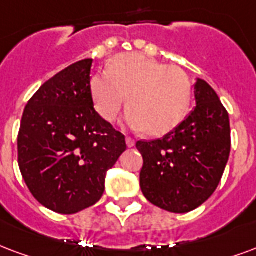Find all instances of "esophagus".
Returning a JSON list of instances; mask_svg holds the SVG:
<instances>
[{
    "instance_id": "esophagus-1",
    "label": "esophagus",
    "mask_w": 256,
    "mask_h": 256,
    "mask_svg": "<svg viewBox=\"0 0 256 256\" xmlns=\"http://www.w3.org/2000/svg\"><path fill=\"white\" fill-rule=\"evenodd\" d=\"M126 144H128V148H133L136 145V140L132 137H126Z\"/></svg>"
}]
</instances>
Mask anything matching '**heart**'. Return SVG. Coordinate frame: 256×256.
<instances>
[{
	"label": "heart",
	"mask_w": 256,
	"mask_h": 256,
	"mask_svg": "<svg viewBox=\"0 0 256 256\" xmlns=\"http://www.w3.org/2000/svg\"><path fill=\"white\" fill-rule=\"evenodd\" d=\"M90 90L94 108L107 122L115 120L128 96L124 120L150 136L168 133L184 119L192 92L182 68L136 52L120 54L106 73L92 76Z\"/></svg>",
	"instance_id": "obj_1"
}]
</instances>
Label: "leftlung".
I'll list each match as a JSON object with an SVG mask.
<instances>
[{
	"label": "left lung",
	"mask_w": 256,
	"mask_h": 256,
	"mask_svg": "<svg viewBox=\"0 0 256 256\" xmlns=\"http://www.w3.org/2000/svg\"><path fill=\"white\" fill-rule=\"evenodd\" d=\"M196 108L162 138L138 141L140 186L150 204L171 213L196 209L214 192L230 152L229 115L205 80L194 85Z\"/></svg>",
	"instance_id": "8db88e82"
}]
</instances>
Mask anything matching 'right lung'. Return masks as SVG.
Returning a JSON list of instances; mask_svg holds the SVG:
<instances>
[{"mask_svg":"<svg viewBox=\"0 0 256 256\" xmlns=\"http://www.w3.org/2000/svg\"><path fill=\"white\" fill-rule=\"evenodd\" d=\"M92 62L78 60L42 85L24 108L17 137L26 184L39 204L60 214L94 205L107 171L126 150L124 136L94 108Z\"/></svg>","mask_w":256,"mask_h":256,"instance_id":"add662e5","label":"right lung"}]
</instances>
